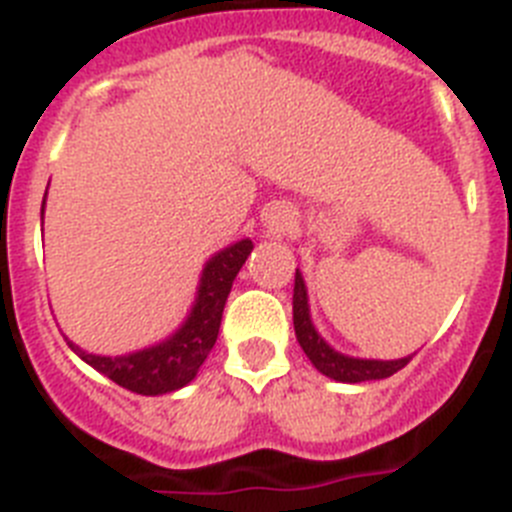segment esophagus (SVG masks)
I'll return each mask as SVG.
<instances>
[{"label":"esophagus","instance_id":"34e87169","mask_svg":"<svg viewBox=\"0 0 512 512\" xmlns=\"http://www.w3.org/2000/svg\"><path fill=\"white\" fill-rule=\"evenodd\" d=\"M289 228H292V217L287 215V210L274 212V217L269 220V233L271 235H284Z\"/></svg>","mask_w":512,"mask_h":512}]
</instances>
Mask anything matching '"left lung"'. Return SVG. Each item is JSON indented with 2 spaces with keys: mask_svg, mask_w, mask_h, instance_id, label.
<instances>
[{
  "mask_svg": "<svg viewBox=\"0 0 512 512\" xmlns=\"http://www.w3.org/2000/svg\"><path fill=\"white\" fill-rule=\"evenodd\" d=\"M292 318H295V336L300 341L302 351L312 366L325 377L336 379V382H372V379H387L395 372H400L402 366H408L413 356L395 361H379V359H354L323 341L315 325L310 320V305H307V289L305 279H302L300 269L295 271V297H292Z\"/></svg>",
  "mask_w": 512,
  "mask_h": 512,
  "instance_id": "8db88e82",
  "label": "left lung"
}]
</instances>
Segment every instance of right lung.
Segmentation results:
<instances>
[{
	"label": "right lung",
	"mask_w": 512,
	"mask_h": 512,
	"mask_svg": "<svg viewBox=\"0 0 512 512\" xmlns=\"http://www.w3.org/2000/svg\"><path fill=\"white\" fill-rule=\"evenodd\" d=\"M43 207H40V220H43ZM251 251L253 243L243 238L207 261L187 320L166 341L128 356L87 354L84 348L74 346L71 341L69 346L99 374L135 395H166V392L182 390L184 384L197 377L200 366L205 364L207 354L215 346L225 300L230 295L233 279L238 277Z\"/></svg>",
	"instance_id": "add662e5"
}]
</instances>
